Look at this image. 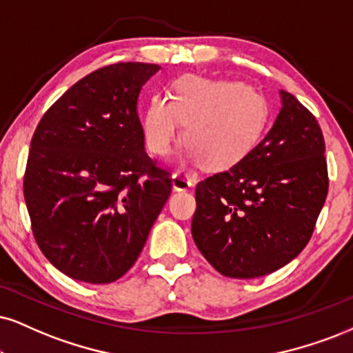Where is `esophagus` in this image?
Instances as JSON below:
<instances>
[{"mask_svg":"<svg viewBox=\"0 0 353 353\" xmlns=\"http://www.w3.org/2000/svg\"><path fill=\"white\" fill-rule=\"evenodd\" d=\"M172 185L173 190L186 191L193 186V181H191V178L188 175H185V173H175V175L172 176Z\"/></svg>","mask_w":353,"mask_h":353,"instance_id":"1","label":"esophagus"}]
</instances>
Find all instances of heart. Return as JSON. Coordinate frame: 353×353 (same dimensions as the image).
<instances>
[{
  "label": "heart",
  "mask_w": 353,
  "mask_h": 353,
  "mask_svg": "<svg viewBox=\"0 0 353 353\" xmlns=\"http://www.w3.org/2000/svg\"><path fill=\"white\" fill-rule=\"evenodd\" d=\"M191 162L210 170H228L249 157L268 124L262 94L232 80H180L172 99L154 97L143 119V136L152 154L165 157L180 137Z\"/></svg>",
  "instance_id": "b5f03b06"
}]
</instances>
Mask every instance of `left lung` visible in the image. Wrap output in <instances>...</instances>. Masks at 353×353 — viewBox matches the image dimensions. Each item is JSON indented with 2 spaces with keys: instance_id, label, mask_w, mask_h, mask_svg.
Returning <instances> with one entry per match:
<instances>
[{
  "instance_id": "obj_1",
  "label": "left lung",
  "mask_w": 353,
  "mask_h": 353,
  "mask_svg": "<svg viewBox=\"0 0 353 353\" xmlns=\"http://www.w3.org/2000/svg\"><path fill=\"white\" fill-rule=\"evenodd\" d=\"M255 150L196 185L191 234L221 275L265 276L310 242L329 190L325 143L316 117L288 91Z\"/></svg>"
}]
</instances>
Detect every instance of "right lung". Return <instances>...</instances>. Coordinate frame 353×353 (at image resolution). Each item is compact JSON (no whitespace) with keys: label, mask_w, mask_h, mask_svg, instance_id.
Instances as JSON below:
<instances>
[{"label":"right lung","mask_w":353,"mask_h":353,"mask_svg":"<svg viewBox=\"0 0 353 353\" xmlns=\"http://www.w3.org/2000/svg\"><path fill=\"white\" fill-rule=\"evenodd\" d=\"M159 70L123 62L90 73L52 104L30 141L24 199L34 237L73 280L123 276L172 193L137 116L142 86Z\"/></svg>","instance_id":"1"}]
</instances>
